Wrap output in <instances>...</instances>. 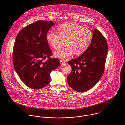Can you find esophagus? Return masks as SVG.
<instances>
[{"mask_svg":"<svg viewBox=\"0 0 125 125\" xmlns=\"http://www.w3.org/2000/svg\"><path fill=\"white\" fill-rule=\"evenodd\" d=\"M65 63V61L64 60H62V59H60V63L61 65Z\"/></svg>","mask_w":125,"mask_h":125,"instance_id":"34e87169","label":"esophagus"}]
</instances>
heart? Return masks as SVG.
Returning <instances> with one entry per match:
<instances>
[{
	"instance_id": "obj_1",
	"label": "heart",
	"mask_w": 125,
	"mask_h": 125,
	"mask_svg": "<svg viewBox=\"0 0 125 125\" xmlns=\"http://www.w3.org/2000/svg\"><path fill=\"white\" fill-rule=\"evenodd\" d=\"M59 36L53 31L46 35V41L53 50L59 49L62 41H66V48L54 52V56L61 59H67L74 54L79 55L85 52L93 39L92 31L83 28L75 23H66L60 25L57 29Z\"/></svg>"
}]
</instances>
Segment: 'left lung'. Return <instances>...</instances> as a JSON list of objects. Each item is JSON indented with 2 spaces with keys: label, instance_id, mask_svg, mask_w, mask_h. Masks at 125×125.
<instances>
[{
  "label": "left lung",
  "instance_id": "obj_1",
  "mask_svg": "<svg viewBox=\"0 0 125 125\" xmlns=\"http://www.w3.org/2000/svg\"><path fill=\"white\" fill-rule=\"evenodd\" d=\"M108 53L106 39L97 29L93 31V39L87 50L80 57L68 61L72 70L67 77L69 86L83 92L93 88L104 73Z\"/></svg>",
  "mask_w": 125,
  "mask_h": 125
}]
</instances>
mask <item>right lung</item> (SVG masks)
I'll use <instances>...</instances> for the list:
<instances>
[{
	"mask_svg": "<svg viewBox=\"0 0 125 125\" xmlns=\"http://www.w3.org/2000/svg\"><path fill=\"white\" fill-rule=\"evenodd\" d=\"M54 24L50 21H38L21 30L16 37L14 66L21 81L29 88L38 90L48 85L51 72L60 65L58 59L51 58L52 53L46 41L47 33Z\"/></svg>",
	"mask_w": 125,
	"mask_h": 125,
	"instance_id": "right-lung-1",
	"label": "right lung"
}]
</instances>
